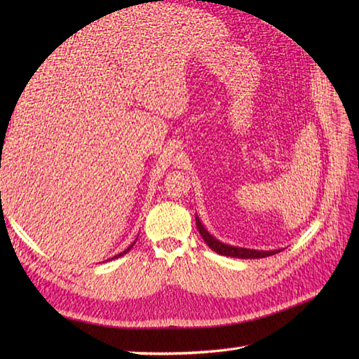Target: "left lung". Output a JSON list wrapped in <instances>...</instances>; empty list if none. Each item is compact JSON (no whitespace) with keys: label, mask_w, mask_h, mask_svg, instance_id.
<instances>
[{"label":"left lung","mask_w":359,"mask_h":359,"mask_svg":"<svg viewBox=\"0 0 359 359\" xmlns=\"http://www.w3.org/2000/svg\"><path fill=\"white\" fill-rule=\"evenodd\" d=\"M196 225L197 230H199L201 236L203 238L205 243L216 253L222 255V256H230V257H239V259H261V257H266V256H273L282 251V248L279 250H253V248H243V247H234L230 245V243H224L220 242L219 239H216L215 236H211L207 228H205L201 222V219L196 216Z\"/></svg>","instance_id":"left-lung-1"}]
</instances>
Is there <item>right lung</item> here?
Masks as SVG:
<instances>
[{
	"label": "right lung",
	"instance_id": "add662e5",
	"mask_svg": "<svg viewBox=\"0 0 359 359\" xmlns=\"http://www.w3.org/2000/svg\"><path fill=\"white\" fill-rule=\"evenodd\" d=\"M135 241H137V239H135ZM135 241H134V242L131 243V245H129V247H128V248H126L125 251H121V253H120V255H117V256H114V257H111V259H117V257H120V256H123V255H126V253H128V251H129V250H131V248L134 247V243H135Z\"/></svg>",
	"mask_w": 359,
	"mask_h": 359
}]
</instances>
